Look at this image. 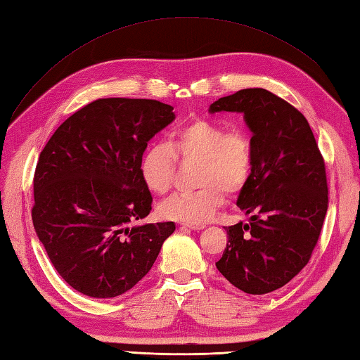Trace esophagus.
Instances as JSON below:
<instances>
[{
	"mask_svg": "<svg viewBox=\"0 0 360 360\" xmlns=\"http://www.w3.org/2000/svg\"><path fill=\"white\" fill-rule=\"evenodd\" d=\"M184 227L192 229V231H201V229H204L205 226H204V224H190V223H186Z\"/></svg>",
	"mask_w": 360,
	"mask_h": 360,
	"instance_id": "esophagus-1",
	"label": "esophagus"
}]
</instances>
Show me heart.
<instances>
[{
  "mask_svg": "<svg viewBox=\"0 0 360 360\" xmlns=\"http://www.w3.org/2000/svg\"><path fill=\"white\" fill-rule=\"evenodd\" d=\"M198 162L193 192L176 193L159 205V215L179 223L200 224L223 205L226 193L236 195L254 172V142L248 129L227 128L217 120L195 119L168 134L165 145L155 143L142 153L139 176L151 193L172 188L176 161Z\"/></svg>",
  "mask_w": 360,
  "mask_h": 360,
  "instance_id": "heart-1",
  "label": "heart"
}]
</instances>
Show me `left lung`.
Wrapping results in <instances>:
<instances>
[{"label": "left lung", "instance_id": "1", "mask_svg": "<svg viewBox=\"0 0 360 360\" xmlns=\"http://www.w3.org/2000/svg\"><path fill=\"white\" fill-rule=\"evenodd\" d=\"M209 111L243 112L255 155L236 201L250 221L226 227L217 267L246 294L272 292L308 264L319 241L328 210L323 156L303 114L267 89H241Z\"/></svg>", "mask_w": 360, "mask_h": 360}]
</instances>
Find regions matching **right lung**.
<instances>
[{
  "label": "right lung",
  "instance_id": "add662e5",
  "mask_svg": "<svg viewBox=\"0 0 360 360\" xmlns=\"http://www.w3.org/2000/svg\"><path fill=\"white\" fill-rule=\"evenodd\" d=\"M173 119V106L151 98H98L68 117L40 153L34 227L53 267L79 292H127L174 232L173 221L128 227L153 202L139 159Z\"/></svg>",
  "mask_w": 360,
  "mask_h": 360
}]
</instances>
